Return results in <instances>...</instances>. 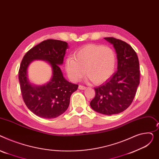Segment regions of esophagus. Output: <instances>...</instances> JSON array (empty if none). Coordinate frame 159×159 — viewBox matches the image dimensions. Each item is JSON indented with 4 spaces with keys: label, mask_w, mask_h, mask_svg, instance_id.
<instances>
[{
    "label": "esophagus",
    "mask_w": 159,
    "mask_h": 159,
    "mask_svg": "<svg viewBox=\"0 0 159 159\" xmlns=\"http://www.w3.org/2000/svg\"><path fill=\"white\" fill-rule=\"evenodd\" d=\"M86 88H87V87H86L85 86H83V85H80L79 87H78V89H79L80 90H85Z\"/></svg>",
    "instance_id": "obj_1"
}]
</instances>
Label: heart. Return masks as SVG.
I'll use <instances>...</instances> for the list:
<instances>
[{
  "label": "heart",
  "mask_w": 159,
  "mask_h": 159,
  "mask_svg": "<svg viewBox=\"0 0 159 159\" xmlns=\"http://www.w3.org/2000/svg\"><path fill=\"white\" fill-rule=\"evenodd\" d=\"M116 54L107 46L88 44L80 49L74 58L65 61L69 77L78 81L85 71L88 78L95 84H101L112 75L116 67Z\"/></svg>",
  "instance_id": "1"
}]
</instances>
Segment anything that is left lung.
I'll return each instance as SVG.
<instances>
[{"instance_id":"8db88e82","label":"left lung","mask_w":159,"mask_h":159,"mask_svg":"<svg viewBox=\"0 0 159 159\" xmlns=\"http://www.w3.org/2000/svg\"><path fill=\"white\" fill-rule=\"evenodd\" d=\"M105 39L114 45L117 70L94 89L96 96L90 105L97 112L108 116L122 112L132 104L140 83V71L138 57L131 46L114 37Z\"/></svg>"}]
</instances>
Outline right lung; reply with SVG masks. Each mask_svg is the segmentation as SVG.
I'll return each instance as SVG.
<instances>
[{
  "label": "right lung",
  "instance_id": "right-lung-1",
  "mask_svg": "<svg viewBox=\"0 0 159 159\" xmlns=\"http://www.w3.org/2000/svg\"><path fill=\"white\" fill-rule=\"evenodd\" d=\"M67 42L49 39L33 47L28 51L22 60L18 79L22 98L27 107L37 116L52 119L64 113L69 107L70 98L78 87L63 76L59 67L63 63ZM35 59H42L50 63L53 69L50 81L41 86L31 84L27 78V68Z\"/></svg>",
  "mask_w": 159,
  "mask_h": 159
}]
</instances>
